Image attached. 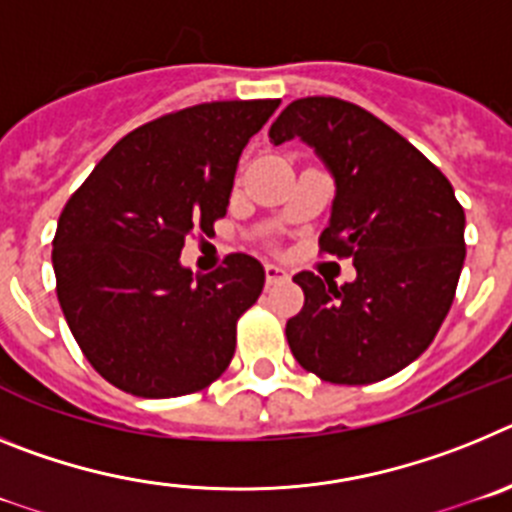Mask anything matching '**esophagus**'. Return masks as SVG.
Segmentation results:
<instances>
[{"mask_svg":"<svg viewBox=\"0 0 512 512\" xmlns=\"http://www.w3.org/2000/svg\"><path fill=\"white\" fill-rule=\"evenodd\" d=\"M287 279V271L277 264H266V284H277Z\"/></svg>","mask_w":512,"mask_h":512,"instance_id":"esophagus-1","label":"esophagus"}]
</instances>
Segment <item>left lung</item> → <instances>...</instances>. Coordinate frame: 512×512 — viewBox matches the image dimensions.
Segmentation results:
<instances>
[{
    "mask_svg": "<svg viewBox=\"0 0 512 512\" xmlns=\"http://www.w3.org/2000/svg\"><path fill=\"white\" fill-rule=\"evenodd\" d=\"M295 135L336 176L320 253L354 259L356 279L338 287L295 274L305 305L287 320L289 348L323 382H382L418 359L449 315L467 256L464 207L438 166L359 104L295 99L269 138Z\"/></svg>",
    "mask_w": 512,
    "mask_h": 512,
    "instance_id": "1",
    "label": "left lung"
}]
</instances>
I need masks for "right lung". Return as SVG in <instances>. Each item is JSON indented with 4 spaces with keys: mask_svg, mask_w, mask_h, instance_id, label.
I'll return each instance as SVG.
<instances>
[{
    "mask_svg": "<svg viewBox=\"0 0 512 512\" xmlns=\"http://www.w3.org/2000/svg\"><path fill=\"white\" fill-rule=\"evenodd\" d=\"M279 99L205 102L117 140L69 197L53 238L56 295L81 354L117 390L182 397L210 387L235 354L264 266L228 253L197 274L184 241L215 233L251 135Z\"/></svg>",
    "mask_w": 512,
    "mask_h": 512,
    "instance_id": "right-lung-1",
    "label": "right lung"
}]
</instances>
